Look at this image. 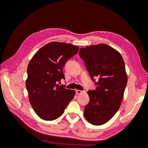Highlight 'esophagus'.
I'll list each match as a JSON object with an SVG mask.
<instances>
[{
  "instance_id": "obj_1",
  "label": "esophagus",
  "mask_w": 148,
  "mask_h": 148,
  "mask_svg": "<svg viewBox=\"0 0 148 148\" xmlns=\"http://www.w3.org/2000/svg\"><path fill=\"white\" fill-rule=\"evenodd\" d=\"M76 91V93L77 94H82V93H83V92H84V91H82V90H78V89H77V90L75 91Z\"/></svg>"
}]
</instances>
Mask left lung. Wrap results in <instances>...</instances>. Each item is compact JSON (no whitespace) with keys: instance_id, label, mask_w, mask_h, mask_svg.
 Returning a JSON list of instances; mask_svg holds the SVG:
<instances>
[{"instance_id":"left-lung-1","label":"left lung","mask_w":148,"mask_h":148,"mask_svg":"<svg viewBox=\"0 0 148 148\" xmlns=\"http://www.w3.org/2000/svg\"><path fill=\"white\" fill-rule=\"evenodd\" d=\"M79 55L97 85L95 90L88 91L90 101L84 115L90 123L101 125L111 119L122 103L127 84L125 62L117 51L106 44L81 48Z\"/></svg>"}]
</instances>
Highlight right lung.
<instances>
[{"label":"right lung","instance_id":"add662e5","mask_svg":"<svg viewBox=\"0 0 148 148\" xmlns=\"http://www.w3.org/2000/svg\"><path fill=\"white\" fill-rule=\"evenodd\" d=\"M78 50L70 44L52 42L40 49L30 60L26 86L31 104L41 119L49 121L60 117L73 99L75 91L57 83L65 79L63 66Z\"/></svg>","mask_w":148,"mask_h":148}]
</instances>
